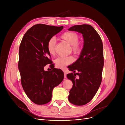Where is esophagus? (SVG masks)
<instances>
[{
	"instance_id": "1",
	"label": "esophagus",
	"mask_w": 125,
	"mask_h": 125,
	"mask_svg": "<svg viewBox=\"0 0 125 125\" xmlns=\"http://www.w3.org/2000/svg\"><path fill=\"white\" fill-rule=\"evenodd\" d=\"M63 74H64V78H66V77H67V74H66V73L65 71L63 72Z\"/></svg>"
}]
</instances>
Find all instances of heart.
<instances>
[{"instance_id": "1", "label": "heart", "mask_w": 125, "mask_h": 125, "mask_svg": "<svg viewBox=\"0 0 125 125\" xmlns=\"http://www.w3.org/2000/svg\"><path fill=\"white\" fill-rule=\"evenodd\" d=\"M61 39L65 40L71 45V48L73 53L76 55H80L83 50V44L79 41V36L74 32L67 31L60 36ZM56 41L54 37H52L47 42L46 48L48 53L52 56L55 52V45ZM74 62V58L72 56L58 57L54 60L56 66L60 69L65 68L67 65H70Z\"/></svg>"}]
</instances>
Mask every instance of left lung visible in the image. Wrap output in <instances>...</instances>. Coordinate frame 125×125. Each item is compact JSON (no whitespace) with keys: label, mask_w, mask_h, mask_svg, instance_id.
<instances>
[{"label":"left lung","mask_w":125,"mask_h":125,"mask_svg":"<svg viewBox=\"0 0 125 125\" xmlns=\"http://www.w3.org/2000/svg\"><path fill=\"white\" fill-rule=\"evenodd\" d=\"M69 30L82 33L84 45L78 59L68 67L74 73L67 74L73 83L68 100L73 105H84L93 99L101 83L104 66L103 43L99 34L90 25H76Z\"/></svg>","instance_id":"obj_1"}]
</instances>
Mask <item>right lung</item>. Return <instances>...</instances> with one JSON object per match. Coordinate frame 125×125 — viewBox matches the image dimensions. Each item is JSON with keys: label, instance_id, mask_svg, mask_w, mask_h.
Masks as SVG:
<instances>
[{"label": "right lung", "instance_id": "add662e5", "mask_svg": "<svg viewBox=\"0 0 125 125\" xmlns=\"http://www.w3.org/2000/svg\"><path fill=\"white\" fill-rule=\"evenodd\" d=\"M63 28L35 24L26 31L21 41L18 62L21 84L26 95L36 104L50 102L53 89L63 79V71L55 68L46 48L48 41ZM47 64H51L50 72L43 69Z\"/></svg>", "mask_w": 125, "mask_h": 125}]
</instances>
